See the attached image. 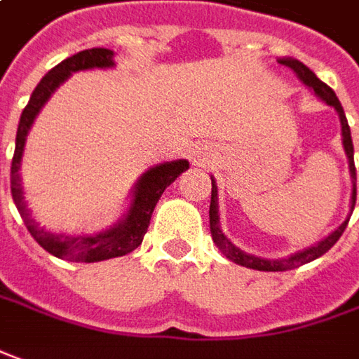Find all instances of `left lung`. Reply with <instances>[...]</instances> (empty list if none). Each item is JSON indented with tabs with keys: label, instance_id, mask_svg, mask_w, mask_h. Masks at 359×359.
Returning <instances> with one entry per match:
<instances>
[{
	"label": "left lung",
	"instance_id": "8db88e82",
	"mask_svg": "<svg viewBox=\"0 0 359 359\" xmlns=\"http://www.w3.org/2000/svg\"><path fill=\"white\" fill-rule=\"evenodd\" d=\"M279 64L287 66L291 70L297 74L299 78L303 80V83H307L309 88H313L315 93L320 97L323 101H326L330 107H334L340 115V123H342V142H344V150L348 154V162H350V172H352V180H354V191H352V211H354L355 205V165H354V144H352V135H350V127H348V118L344 115V109L340 105V101L336 97V93L325 81H320L315 76V72H311L303 64V62L293 60V58H279ZM212 189H211V207H209V226H211V236L212 242L217 244V248L226 256V258L238 264V266H244V268H252V269H259V271H287V269H295L307 262H313V259L320 258L323 254L330 250L334 246L338 238L342 236V232L348 226V221L346 219L338 229H336L330 236H326L325 241H320L316 246H311L307 250L299 252L295 256H291L287 259H262L256 258V256H250V254H244L241 248H236L224 234H222L221 226H219V207H217V185H215V180H211Z\"/></svg>",
	"mask_w": 359,
	"mask_h": 359
}]
</instances>
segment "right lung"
I'll return each instance as SVG.
<instances>
[{
  "label": "right lung",
  "instance_id": "right-lung-1",
  "mask_svg": "<svg viewBox=\"0 0 359 359\" xmlns=\"http://www.w3.org/2000/svg\"><path fill=\"white\" fill-rule=\"evenodd\" d=\"M113 64H115L113 62V50H107V48L81 50L70 56V58L62 60L34 88L31 100H29L27 107L21 113L17 138H15V154L13 160H11V195H13L17 209L21 212V219L25 221L27 231L31 232V236L43 246L44 250L50 252L52 256H56V258L91 264V262H103V259L118 258V256L130 254L142 244V238H144L148 224H150L152 211H154L158 199L164 194L165 187L189 168L187 160H175V162H165V164H160L152 168V170H148L147 174L138 180L137 189H135V201L130 205L125 221L118 222L115 229L95 234V236L52 234V232H46L44 229H41L31 219V211L27 209V203H25L19 168H21L25 138H27V133L33 125L36 113L48 101L52 91L56 90L72 72L90 70V68H109Z\"/></svg>",
  "mask_w": 359,
  "mask_h": 359
}]
</instances>
